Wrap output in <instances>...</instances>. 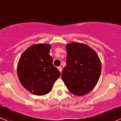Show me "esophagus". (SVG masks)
I'll list each match as a JSON object with an SVG mask.
<instances>
[{"instance_id":"1","label":"esophagus","mask_w":121,"mask_h":121,"mask_svg":"<svg viewBox=\"0 0 121 121\" xmlns=\"http://www.w3.org/2000/svg\"><path fill=\"white\" fill-rule=\"evenodd\" d=\"M58 69H59V70L60 72L61 73V72H62V67H58Z\"/></svg>"}]
</instances>
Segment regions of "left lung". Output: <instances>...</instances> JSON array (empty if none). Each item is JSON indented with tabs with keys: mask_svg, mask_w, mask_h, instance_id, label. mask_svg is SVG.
Returning a JSON list of instances; mask_svg holds the SVG:
<instances>
[{
	"mask_svg": "<svg viewBox=\"0 0 121 121\" xmlns=\"http://www.w3.org/2000/svg\"><path fill=\"white\" fill-rule=\"evenodd\" d=\"M66 66L62 79L71 93L82 96L96 85L101 73V63L97 53L84 43L72 42L66 46Z\"/></svg>",
	"mask_w": 121,
	"mask_h": 121,
	"instance_id": "8db88e82",
	"label": "left lung"
}]
</instances>
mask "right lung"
<instances>
[{
	"mask_svg": "<svg viewBox=\"0 0 121 121\" xmlns=\"http://www.w3.org/2000/svg\"><path fill=\"white\" fill-rule=\"evenodd\" d=\"M51 45L39 43L30 46L22 53L17 72L24 88L31 93L42 96L48 93L60 73L53 64L49 54Z\"/></svg>",
	"mask_w": 121,
	"mask_h": 121,
	"instance_id": "1",
	"label": "right lung"
}]
</instances>
